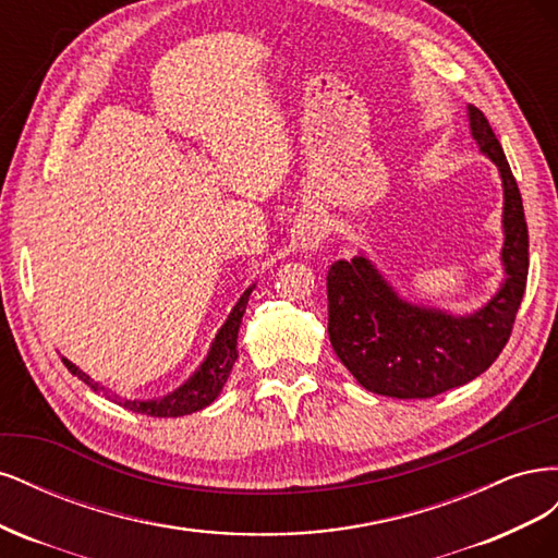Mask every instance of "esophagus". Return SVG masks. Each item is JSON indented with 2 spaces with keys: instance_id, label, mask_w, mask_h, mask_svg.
Instances as JSON below:
<instances>
[{
  "instance_id": "obj_1",
  "label": "esophagus",
  "mask_w": 558,
  "mask_h": 558,
  "mask_svg": "<svg viewBox=\"0 0 558 558\" xmlns=\"http://www.w3.org/2000/svg\"><path fill=\"white\" fill-rule=\"evenodd\" d=\"M328 232H330L328 221L318 214H307L298 223V240H300V246L305 251H314V248L324 244L326 238H328Z\"/></svg>"
}]
</instances>
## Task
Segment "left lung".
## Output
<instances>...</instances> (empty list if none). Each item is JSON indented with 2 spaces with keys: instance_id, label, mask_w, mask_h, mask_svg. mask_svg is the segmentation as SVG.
I'll return each instance as SVG.
<instances>
[{
  "instance_id": "left-lung-1",
  "label": "left lung",
  "mask_w": 558,
  "mask_h": 558,
  "mask_svg": "<svg viewBox=\"0 0 558 558\" xmlns=\"http://www.w3.org/2000/svg\"><path fill=\"white\" fill-rule=\"evenodd\" d=\"M470 134L502 183V281L470 314L402 298L361 251L328 269V335L337 359L377 396L433 398L486 373L508 344L529 277V228L521 193L484 113L468 105Z\"/></svg>"
}]
</instances>
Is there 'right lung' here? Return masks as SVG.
Wrapping results in <instances>:
<instances>
[{
    "instance_id": "right-lung-1",
    "label": "right lung",
    "mask_w": 558,
    "mask_h": 558,
    "mask_svg": "<svg viewBox=\"0 0 558 558\" xmlns=\"http://www.w3.org/2000/svg\"><path fill=\"white\" fill-rule=\"evenodd\" d=\"M256 289V283H251L248 289L240 295V300L234 302L232 312L228 314L226 324L218 328L214 342L207 351L205 361L197 365L195 373L185 379L179 388H174L172 393L167 396H158V398H123L118 396L111 388L102 386L99 381H95L90 375L83 373L78 365H74L70 359H62V363L66 365L72 375H76L81 381H86L95 393H102L105 398H109L111 402L121 404V408L137 412V414H146V416H185L209 408V404L221 396L223 386L232 373V365L238 361V335H240V326H242V316L246 312L248 305V295Z\"/></svg>"
}]
</instances>
